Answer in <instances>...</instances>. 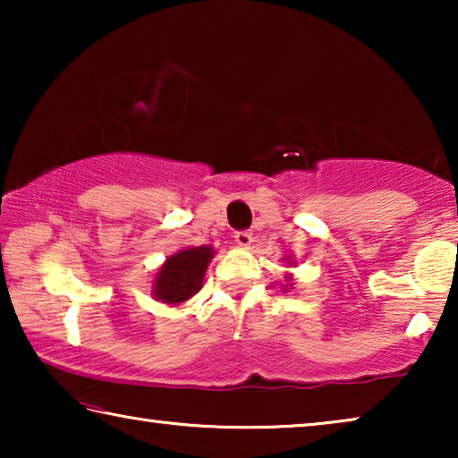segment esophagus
Here are the masks:
<instances>
[{
    "label": "esophagus",
    "mask_w": 458,
    "mask_h": 458,
    "mask_svg": "<svg viewBox=\"0 0 458 458\" xmlns=\"http://www.w3.org/2000/svg\"><path fill=\"white\" fill-rule=\"evenodd\" d=\"M234 240H236V244L240 248H248L252 244V234H250V232H236Z\"/></svg>",
    "instance_id": "obj_1"
}]
</instances>
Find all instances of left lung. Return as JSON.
Returning <instances> with one entry per match:
<instances>
[{
  "mask_svg": "<svg viewBox=\"0 0 458 458\" xmlns=\"http://www.w3.org/2000/svg\"><path fill=\"white\" fill-rule=\"evenodd\" d=\"M284 262H289V267H294V262H291V259H284ZM284 278H286V281H289L291 284H283V289L289 291V286L294 284V283H293V275H284Z\"/></svg>",
  "mask_w": 458,
  "mask_h": 458,
  "instance_id": "8db88e82",
  "label": "left lung"
}]
</instances>
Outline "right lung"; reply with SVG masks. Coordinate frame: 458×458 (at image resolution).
Segmentation results:
<instances>
[{
    "label": "right lung",
    "mask_w": 458,
    "mask_h": 458,
    "mask_svg": "<svg viewBox=\"0 0 458 458\" xmlns=\"http://www.w3.org/2000/svg\"><path fill=\"white\" fill-rule=\"evenodd\" d=\"M214 254L212 246H185L169 254L153 276L151 297L167 307L183 305L204 284V275Z\"/></svg>",
    "instance_id": "right-lung-1"
}]
</instances>
